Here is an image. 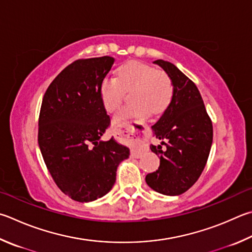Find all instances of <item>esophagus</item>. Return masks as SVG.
<instances>
[{
  "label": "esophagus",
  "instance_id": "34e87169",
  "mask_svg": "<svg viewBox=\"0 0 252 252\" xmlns=\"http://www.w3.org/2000/svg\"><path fill=\"white\" fill-rule=\"evenodd\" d=\"M127 132V136H130L134 140L135 144H141V149H134L132 151V155H134V157H139V155L142 153V151H143V140L145 139V133L144 131L142 132H134V131H130V130H126Z\"/></svg>",
  "mask_w": 252,
  "mask_h": 252
}]
</instances>
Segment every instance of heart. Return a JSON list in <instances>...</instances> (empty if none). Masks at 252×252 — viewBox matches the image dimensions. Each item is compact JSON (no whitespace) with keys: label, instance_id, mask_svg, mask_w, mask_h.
Segmentation results:
<instances>
[{"label":"heart","instance_id":"obj_1","mask_svg":"<svg viewBox=\"0 0 252 252\" xmlns=\"http://www.w3.org/2000/svg\"><path fill=\"white\" fill-rule=\"evenodd\" d=\"M132 89L131 104L122 108L113 117L114 125L127 119L163 112L173 97V84L170 77L146 63L129 62L118 70V78L106 76L100 84V98L106 110L112 112L120 106L126 91Z\"/></svg>","mask_w":252,"mask_h":252}]
</instances>
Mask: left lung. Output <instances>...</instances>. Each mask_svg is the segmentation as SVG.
<instances>
[{"label": "left lung", "mask_w": 252, "mask_h": 252, "mask_svg": "<svg viewBox=\"0 0 252 252\" xmlns=\"http://www.w3.org/2000/svg\"><path fill=\"white\" fill-rule=\"evenodd\" d=\"M172 80L173 97L152 126L161 145H151L159 155L158 170L145 176L146 184L159 194L185 193L205 168L213 143V123L197 87L170 62L158 59Z\"/></svg>", "instance_id": "left-lung-1"}]
</instances>
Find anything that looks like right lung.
I'll list each match as a JSON object with an SVG mask.
<instances>
[{"label":"right lung","instance_id":"obj_1","mask_svg":"<svg viewBox=\"0 0 252 252\" xmlns=\"http://www.w3.org/2000/svg\"><path fill=\"white\" fill-rule=\"evenodd\" d=\"M110 56L78 59L68 65L44 94L38 145L54 182L79 203L98 199L116 183L117 168L130 150L101 136L110 117L100 98V84L110 71Z\"/></svg>","mask_w":252,"mask_h":252}]
</instances>
